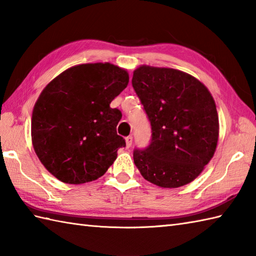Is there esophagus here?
<instances>
[{"label":"esophagus","instance_id":"1","mask_svg":"<svg viewBox=\"0 0 256 256\" xmlns=\"http://www.w3.org/2000/svg\"><path fill=\"white\" fill-rule=\"evenodd\" d=\"M125 142H126V148H131L132 144H133V138H132V135H130V136L125 138Z\"/></svg>","mask_w":256,"mask_h":256}]
</instances>
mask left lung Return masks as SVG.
I'll use <instances>...</instances> for the list:
<instances>
[{"label": "left lung", "instance_id": "8db88e82", "mask_svg": "<svg viewBox=\"0 0 256 256\" xmlns=\"http://www.w3.org/2000/svg\"><path fill=\"white\" fill-rule=\"evenodd\" d=\"M132 86L152 128L148 148L133 152L140 172L162 188L192 182L218 144V112L209 90L186 72L150 66L134 70Z\"/></svg>", "mask_w": 256, "mask_h": 256}]
</instances>
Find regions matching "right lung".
Returning <instances> with one entry per match:
<instances>
[{"mask_svg": "<svg viewBox=\"0 0 256 256\" xmlns=\"http://www.w3.org/2000/svg\"><path fill=\"white\" fill-rule=\"evenodd\" d=\"M126 70L112 64H84L50 81L35 103L32 140L52 175L79 184L104 175L125 140L116 133L122 118L110 103L126 88Z\"/></svg>", "mask_w": 256, "mask_h": 256, "instance_id": "1", "label": "right lung"}]
</instances>
